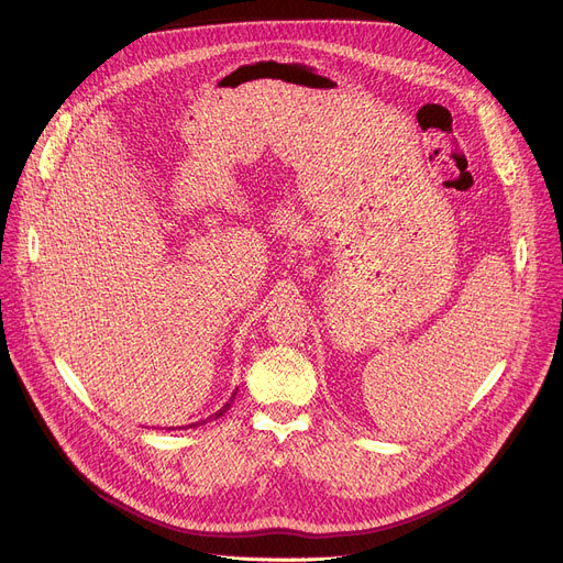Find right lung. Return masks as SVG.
Listing matches in <instances>:
<instances>
[{
    "label": "right lung",
    "instance_id": "right-lung-1",
    "mask_svg": "<svg viewBox=\"0 0 563 563\" xmlns=\"http://www.w3.org/2000/svg\"><path fill=\"white\" fill-rule=\"evenodd\" d=\"M234 395H236V390H234V393H232V397H230V399H228V401H225V404H223V406H221V408H219V410H217V412H214V416H210V418H207V420H210V422H212V420H217V418H221V416H225V412H228V408H230V406H232V401H234ZM207 420H202V422H196V424H191V427H198V424H205V422H207ZM168 429H173V427H168Z\"/></svg>",
    "mask_w": 563,
    "mask_h": 563
}]
</instances>
